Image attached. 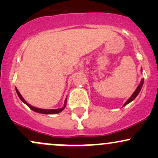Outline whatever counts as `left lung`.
<instances>
[{
  "instance_id": "8db88e82",
  "label": "left lung",
  "mask_w": 158,
  "mask_h": 158,
  "mask_svg": "<svg viewBox=\"0 0 158 158\" xmlns=\"http://www.w3.org/2000/svg\"><path fill=\"white\" fill-rule=\"evenodd\" d=\"M143 81H144V79H142V81H141L140 84L139 85V86L137 87V89H136L135 91L134 92V94H132V96H131V97H130L129 99H128V100L126 101V103H125V104H124V106H126V105H127V104H128V103H129V102H131L132 100H134V99H135V98L137 97V96L138 95V94L139 93V91H140V90H141V88H142V86H143Z\"/></svg>"
}]
</instances>
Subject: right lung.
Masks as SVG:
<instances>
[{
    "mask_svg": "<svg viewBox=\"0 0 158 158\" xmlns=\"http://www.w3.org/2000/svg\"><path fill=\"white\" fill-rule=\"evenodd\" d=\"M16 92H17V94L18 96H19L20 99H21V100L23 102H24L25 104L27 105V106L29 107V108H30V109H32V110H34V111L35 112H38V113H41V114H57V113H59V112H61V110H63L64 109V108L66 107V105H67V99H65V102H64V107L63 108H60V109H51V110H48V109H41V108H35V107L30 106V104H28L26 101L23 99V98L22 97V96L21 95V94L19 93V90L16 89Z\"/></svg>",
    "mask_w": 158,
    "mask_h": 158,
    "instance_id": "right-lung-1",
    "label": "right lung"
}]
</instances>
